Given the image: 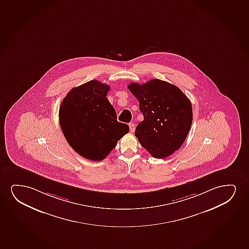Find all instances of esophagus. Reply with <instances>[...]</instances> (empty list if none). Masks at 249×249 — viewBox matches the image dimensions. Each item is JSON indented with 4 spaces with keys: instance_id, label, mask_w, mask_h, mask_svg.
Returning a JSON list of instances; mask_svg holds the SVG:
<instances>
[{
    "instance_id": "1",
    "label": "esophagus",
    "mask_w": 249,
    "mask_h": 249,
    "mask_svg": "<svg viewBox=\"0 0 249 249\" xmlns=\"http://www.w3.org/2000/svg\"><path fill=\"white\" fill-rule=\"evenodd\" d=\"M129 129L131 133H133L135 131V124L134 123H130Z\"/></svg>"
}]
</instances>
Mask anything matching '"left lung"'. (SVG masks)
<instances>
[{"mask_svg":"<svg viewBox=\"0 0 249 249\" xmlns=\"http://www.w3.org/2000/svg\"><path fill=\"white\" fill-rule=\"evenodd\" d=\"M139 100L143 121L136 127L141 145L157 159L172 155L184 142L193 122L190 100L179 88L152 79L127 86Z\"/></svg>","mask_w":249,"mask_h":249,"instance_id":"obj_1","label":"left lung"}]
</instances>
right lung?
Wrapping results in <instances>:
<instances>
[{
  "instance_id": "add662e5",
  "label": "right lung",
  "mask_w": 249,
  "mask_h": 249,
  "mask_svg": "<svg viewBox=\"0 0 249 249\" xmlns=\"http://www.w3.org/2000/svg\"><path fill=\"white\" fill-rule=\"evenodd\" d=\"M110 86L91 80L68 92L59 109L62 133L78 155L100 161L115 149L129 126L117 122L107 98Z\"/></svg>"
}]
</instances>
